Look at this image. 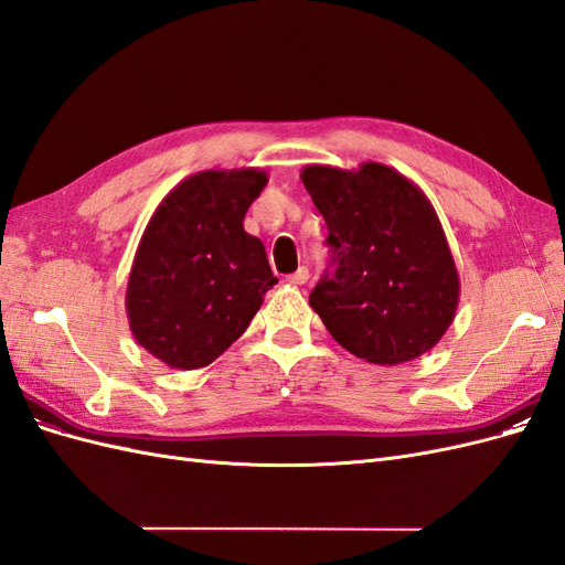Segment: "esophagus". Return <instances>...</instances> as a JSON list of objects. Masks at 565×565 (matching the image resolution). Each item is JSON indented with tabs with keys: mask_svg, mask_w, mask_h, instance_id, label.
<instances>
[{
	"mask_svg": "<svg viewBox=\"0 0 565 565\" xmlns=\"http://www.w3.org/2000/svg\"><path fill=\"white\" fill-rule=\"evenodd\" d=\"M287 282H289V285H306V282H309V268L299 266V268L292 273V276H287Z\"/></svg>",
	"mask_w": 565,
	"mask_h": 565,
	"instance_id": "1",
	"label": "esophagus"
}]
</instances>
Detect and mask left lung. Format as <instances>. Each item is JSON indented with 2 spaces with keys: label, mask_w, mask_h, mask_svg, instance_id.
<instances>
[{
  "label": "left lung",
  "mask_w": 565,
  "mask_h": 565,
  "mask_svg": "<svg viewBox=\"0 0 565 565\" xmlns=\"http://www.w3.org/2000/svg\"><path fill=\"white\" fill-rule=\"evenodd\" d=\"M301 181L334 262L309 301L337 344L374 365L431 351L455 320L459 276L429 198L380 162L309 164Z\"/></svg>",
  "instance_id": "left-lung-1"
}]
</instances>
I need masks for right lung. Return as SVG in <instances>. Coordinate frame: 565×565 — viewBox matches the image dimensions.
<instances>
[{"label": "right lung", "mask_w": 565, "mask_h": 565, "mask_svg": "<svg viewBox=\"0 0 565 565\" xmlns=\"http://www.w3.org/2000/svg\"><path fill=\"white\" fill-rule=\"evenodd\" d=\"M264 169H207L152 212L127 282L134 339L174 370L210 365L241 337L278 282L259 237L245 231Z\"/></svg>", "instance_id": "add662e5"}]
</instances>
